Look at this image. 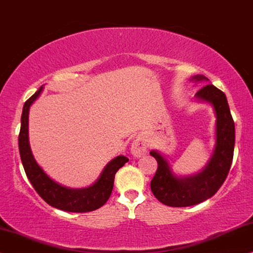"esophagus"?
I'll return each mask as SVG.
<instances>
[{
    "label": "esophagus",
    "mask_w": 253,
    "mask_h": 253,
    "mask_svg": "<svg viewBox=\"0 0 253 253\" xmlns=\"http://www.w3.org/2000/svg\"><path fill=\"white\" fill-rule=\"evenodd\" d=\"M148 150V145H146V141L143 137H138L131 144V155L135 157H141V156L146 154Z\"/></svg>",
    "instance_id": "34e87169"
}]
</instances>
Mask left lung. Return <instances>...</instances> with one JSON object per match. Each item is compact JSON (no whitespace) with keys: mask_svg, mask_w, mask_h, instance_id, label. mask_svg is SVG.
Returning <instances> with one entry per match:
<instances>
[{"mask_svg":"<svg viewBox=\"0 0 253 253\" xmlns=\"http://www.w3.org/2000/svg\"><path fill=\"white\" fill-rule=\"evenodd\" d=\"M193 83H207L203 75H195ZM196 98L213 107L216 115V144L208 164L191 176H177L171 170L167 158L157 150L150 151L158 168L150 186L155 197L161 203L173 208L191 207L211 198L226 179L235 149V123L225 93L212 84H205L196 93Z\"/></svg>","mask_w":253,"mask_h":253,"instance_id":"obj_1","label":"left lung"}]
</instances>
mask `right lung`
Instances as JSON below:
<instances>
[{
    "mask_svg": "<svg viewBox=\"0 0 253 253\" xmlns=\"http://www.w3.org/2000/svg\"><path fill=\"white\" fill-rule=\"evenodd\" d=\"M42 90L43 86H41L24 103L21 117L18 149H20L21 161L28 179L30 180L36 192L52 208L68 211V212H90V211L97 210L103 207L110 197L112 188H114L115 174L129 160L126 156H117L105 165L97 180L88 188H67L51 179L34 158L29 144V132H28L29 109L31 104L39 98Z\"/></svg>",
    "mask_w": 253,
    "mask_h": 253,
    "instance_id": "obj_1",
    "label": "right lung"
}]
</instances>
